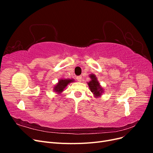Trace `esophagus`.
<instances>
[{
    "instance_id": "1",
    "label": "esophagus",
    "mask_w": 153,
    "mask_h": 153,
    "mask_svg": "<svg viewBox=\"0 0 153 153\" xmlns=\"http://www.w3.org/2000/svg\"><path fill=\"white\" fill-rule=\"evenodd\" d=\"M76 79H77V81L78 82H81L82 80V76H78L76 77Z\"/></svg>"
}]
</instances>
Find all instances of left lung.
<instances>
[{
  "mask_svg": "<svg viewBox=\"0 0 153 153\" xmlns=\"http://www.w3.org/2000/svg\"><path fill=\"white\" fill-rule=\"evenodd\" d=\"M91 78V81L87 82L88 86H89L92 93L96 98H100V97L103 93V88L101 86L100 82L98 80L96 76L94 74H91L89 75Z\"/></svg>",
  "mask_w": 153,
  "mask_h": 153,
  "instance_id": "left-lung-1",
  "label": "left lung"
}]
</instances>
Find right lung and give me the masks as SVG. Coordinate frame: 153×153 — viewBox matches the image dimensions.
I'll list each match as a JSON object with an SVG mask.
<instances>
[{
    "label": "right lung",
    "instance_id": "right-lung-1",
    "mask_svg": "<svg viewBox=\"0 0 153 153\" xmlns=\"http://www.w3.org/2000/svg\"><path fill=\"white\" fill-rule=\"evenodd\" d=\"M75 81V80L73 79H69V78H61L60 79L58 82L57 83V84L55 85L53 87V91L57 93V94H61L62 92L64 91V89L67 87V85L68 84H70L71 82H73Z\"/></svg>",
    "mask_w": 153,
    "mask_h": 153
}]
</instances>
